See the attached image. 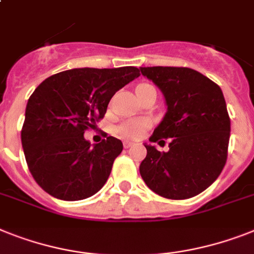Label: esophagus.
<instances>
[{"mask_svg":"<svg viewBox=\"0 0 254 254\" xmlns=\"http://www.w3.org/2000/svg\"><path fill=\"white\" fill-rule=\"evenodd\" d=\"M123 146H125L126 149H128V148H131V146H132V142L131 141H125V142H123Z\"/></svg>","mask_w":254,"mask_h":254,"instance_id":"34e87169","label":"esophagus"}]
</instances>
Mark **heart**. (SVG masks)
I'll use <instances>...</instances> for the list:
<instances>
[{
	"label": "heart",
	"instance_id": "obj_1",
	"mask_svg": "<svg viewBox=\"0 0 254 254\" xmlns=\"http://www.w3.org/2000/svg\"><path fill=\"white\" fill-rule=\"evenodd\" d=\"M152 85L149 84H140L136 88V93L142 89H146V88H150ZM146 122H142V121H133V122L125 123V125L119 128V132L122 133L126 137H129V139H137L142 135V132L145 129Z\"/></svg>",
	"mask_w": 254,
	"mask_h": 254
}]
</instances>
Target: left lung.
<instances>
[{
  "instance_id": "1",
  "label": "left lung",
  "mask_w": 254,
  "mask_h": 254,
  "mask_svg": "<svg viewBox=\"0 0 254 254\" xmlns=\"http://www.w3.org/2000/svg\"><path fill=\"white\" fill-rule=\"evenodd\" d=\"M162 92L167 112L149 141L170 139L169 152L144 144L140 175L153 192L171 200L193 197L215 182L227 160L230 117L222 89L187 67H140Z\"/></svg>"
}]
</instances>
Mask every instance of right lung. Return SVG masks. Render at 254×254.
<instances>
[{
	"instance_id": "right-lung-1",
	"label": "right lung",
	"mask_w": 254,
	"mask_h": 254,
	"mask_svg": "<svg viewBox=\"0 0 254 254\" xmlns=\"http://www.w3.org/2000/svg\"><path fill=\"white\" fill-rule=\"evenodd\" d=\"M137 76L132 66L72 68L49 76L31 94L22 146L33 179L50 196L84 200L104 187L123 144L113 136L91 144L84 131L104 118L115 92Z\"/></svg>"
}]
</instances>
